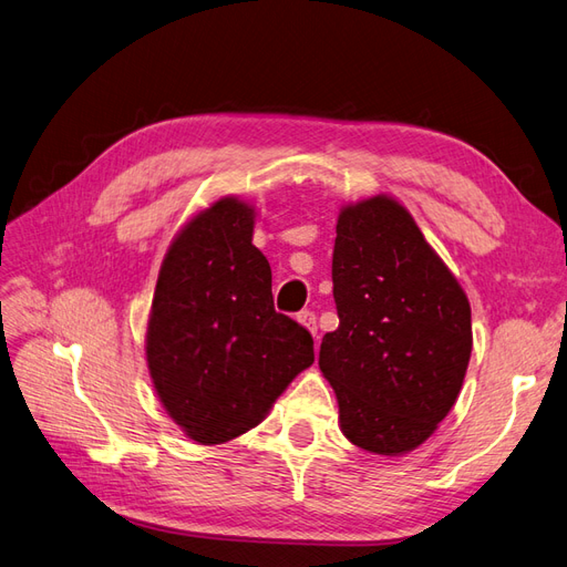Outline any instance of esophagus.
Wrapping results in <instances>:
<instances>
[{"instance_id":"obj_1","label":"esophagus","mask_w":567,"mask_h":567,"mask_svg":"<svg viewBox=\"0 0 567 567\" xmlns=\"http://www.w3.org/2000/svg\"><path fill=\"white\" fill-rule=\"evenodd\" d=\"M297 320L306 327V330L313 334L318 339V320H316V313L313 310H301V313L297 316Z\"/></svg>"}]
</instances>
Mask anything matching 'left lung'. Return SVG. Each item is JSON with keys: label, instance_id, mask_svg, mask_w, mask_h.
Instances as JSON below:
<instances>
[{"label": "left lung", "instance_id": "obj_1", "mask_svg": "<svg viewBox=\"0 0 567 567\" xmlns=\"http://www.w3.org/2000/svg\"><path fill=\"white\" fill-rule=\"evenodd\" d=\"M332 282L339 327L318 364L341 433L374 454L412 452L462 391L473 349L464 289L391 195L341 207Z\"/></svg>", "mask_w": 567, "mask_h": 567}]
</instances>
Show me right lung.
Listing matches in <instances>:
<instances>
[{
  "instance_id": "add662e5",
  "label": "right lung",
  "mask_w": 567,
  "mask_h": 567,
  "mask_svg": "<svg viewBox=\"0 0 567 567\" xmlns=\"http://www.w3.org/2000/svg\"><path fill=\"white\" fill-rule=\"evenodd\" d=\"M254 218L245 199L218 197L176 233L159 266L145 360L162 408L199 445L261 424L313 364V337L272 308Z\"/></svg>"
}]
</instances>
